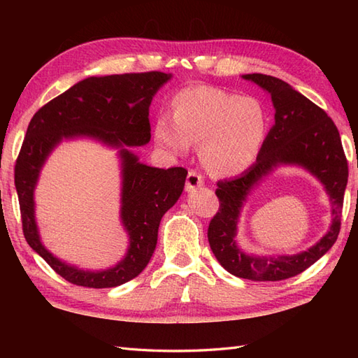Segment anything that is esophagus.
I'll list each match as a JSON object with an SVG mask.
<instances>
[{
  "label": "esophagus",
  "instance_id": "1",
  "mask_svg": "<svg viewBox=\"0 0 358 358\" xmlns=\"http://www.w3.org/2000/svg\"><path fill=\"white\" fill-rule=\"evenodd\" d=\"M203 185H204L203 175H200L199 172H195V171H189L187 178H186V191L187 192L195 191V189L201 187Z\"/></svg>",
  "mask_w": 358,
  "mask_h": 358
}]
</instances>
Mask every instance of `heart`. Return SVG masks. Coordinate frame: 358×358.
<instances>
[{
  "mask_svg": "<svg viewBox=\"0 0 358 358\" xmlns=\"http://www.w3.org/2000/svg\"><path fill=\"white\" fill-rule=\"evenodd\" d=\"M172 117H158V146L183 155L200 144L199 157L215 177H234L255 163L269 131L260 100L210 86L186 87L173 96Z\"/></svg>",
  "mask_w": 358,
  "mask_h": 358,
  "instance_id": "heart-1",
  "label": "heart"
}]
</instances>
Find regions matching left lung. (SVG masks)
<instances>
[{
  "label": "left lung",
  "mask_w": 358,
  "mask_h": 358,
  "mask_svg": "<svg viewBox=\"0 0 358 358\" xmlns=\"http://www.w3.org/2000/svg\"><path fill=\"white\" fill-rule=\"evenodd\" d=\"M271 95L275 124L266 136L257 162L240 177L217 183L220 209L210 220L208 240L218 263L235 277L280 281L299 275L328 252L340 232L348 185V162L337 126L323 109L283 80L263 73L241 75ZM278 165H299L321 181L330 195L333 222L314 247L294 256H249L238 248V220L250 191Z\"/></svg>",
  "instance_id": "8db88e82"
}]
</instances>
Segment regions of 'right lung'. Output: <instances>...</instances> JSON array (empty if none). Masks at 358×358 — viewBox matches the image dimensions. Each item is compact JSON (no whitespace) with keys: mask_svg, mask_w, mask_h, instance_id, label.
<instances>
[{"mask_svg":"<svg viewBox=\"0 0 358 358\" xmlns=\"http://www.w3.org/2000/svg\"><path fill=\"white\" fill-rule=\"evenodd\" d=\"M171 77L163 72L89 77L44 104L30 120L15 164L22 232L29 246L73 285L115 287L140 275L155 250L159 222L183 192L186 169L150 167L129 149L150 141L149 106ZM73 138L115 147L122 159L120 216L129 248L123 261L104 271H85L62 262L43 248L37 232L33 200L37 177L51 150Z\"/></svg>","mask_w":358,"mask_h":358,"instance_id":"add662e5","label":"right lung"}]
</instances>
